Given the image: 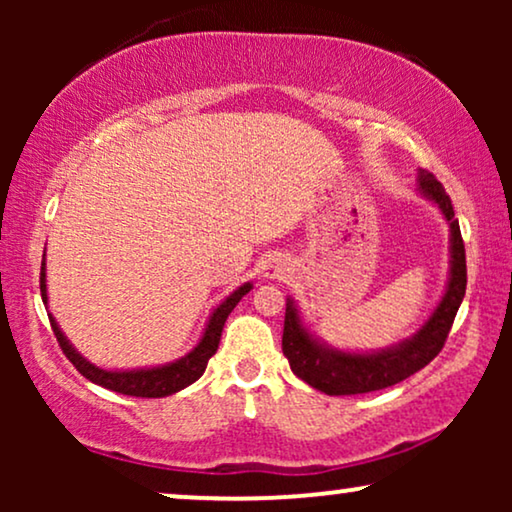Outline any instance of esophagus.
I'll return each mask as SVG.
<instances>
[{"label": "esophagus", "mask_w": 512, "mask_h": 512, "mask_svg": "<svg viewBox=\"0 0 512 512\" xmlns=\"http://www.w3.org/2000/svg\"><path fill=\"white\" fill-rule=\"evenodd\" d=\"M289 272V263L284 261L282 256H268L263 261V268H261V275L268 277V279H275V277H282Z\"/></svg>", "instance_id": "obj_1"}]
</instances>
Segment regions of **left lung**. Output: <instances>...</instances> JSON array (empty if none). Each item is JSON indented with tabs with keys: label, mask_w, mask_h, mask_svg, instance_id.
Wrapping results in <instances>:
<instances>
[{
	"label": "left lung",
	"mask_w": 512,
	"mask_h": 512,
	"mask_svg": "<svg viewBox=\"0 0 512 512\" xmlns=\"http://www.w3.org/2000/svg\"><path fill=\"white\" fill-rule=\"evenodd\" d=\"M417 193L431 202L450 226V270H447L445 293L433 307L429 319L415 333L396 345L368 349V352L333 347L305 324L296 300L286 296L282 352L289 359L293 375L328 396H352L387 389L422 370L426 363L436 359L445 345L452 321L466 296L464 240H461L459 221L454 219L450 195L431 172H417Z\"/></svg>",
	"instance_id": "1"
}]
</instances>
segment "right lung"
<instances>
[{"mask_svg": "<svg viewBox=\"0 0 512 512\" xmlns=\"http://www.w3.org/2000/svg\"><path fill=\"white\" fill-rule=\"evenodd\" d=\"M254 289V284L244 282L237 286L235 291H230L226 298L221 300L219 305L209 312V319L205 328H202L200 340L195 342V347L191 352H186L179 359H174L170 363H160V366H144V368H100L95 366L93 361H88L79 349H76L72 342L67 340V335L62 333V328L55 317L48 310V319H51V328L58 338L62 352L69 361L74 363V368L79 373L90 380L93 384H100L104 389L116 391V394H125V396H137V398H165L177 394V391L186 389L188 384H193L195 380H200L202 373H205L207 361L212 359L219 349L221 342V331L223 324H226L228 314L235 310V305L247 296V293ZM41 300L48 307V286H46V251H44V261H41Z\"/></svg>", "mask_w": 512, "mask_h": 512, "instance_id": "add662e5", "label": "right lung"}]
</instances>
